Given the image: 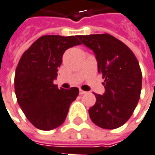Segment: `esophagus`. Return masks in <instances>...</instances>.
Returning <instances> with one entry per match:
<instances>
[{
  "mask_svg": "<svg viewBox=\"0 0 155 155\" xmlns=\"http://www.w3.org/2000/svg\"><path fill=\"white\" fill-rule=\"evenodd\" d=\"M79 93H80V95H83V94H85V93H86V91H82V90H81V89H80Z\"/></svg>",
  "mask_w": 155,
  "mask_h": 155,
  "instance_id": "esophagus-1",
  "label": "esophagus"
}]
</instances>
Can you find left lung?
<instances>
[{
    "label": "left lung",
    "instance_id": "obj_1",
    "mask_svg": "<svg viewBox=\"0 0 155 155\" xmlns=\"http://www.w3.org/2000/svg\"><path fill=\"white\" fill-rule=\"evenodd\" d=\"M91 49L97 60L98 73L105 79L106 92L95 94L96 103L89 110L98 127L114 130L132 115L142 89V72L132 50L109 34L78 35Z\"/></svg>",
    "mask_w": 155,
    "mask_h": 155
}]
</instances>
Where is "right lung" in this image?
Returning <instances> with one entry per match:
<instances>
[{"mask_svg": "<svg viewBox=\"0 0 155 155\" xmlns=\"http://www.w3.org/2000/svg\"><path fill=\"white\" fill-rule=\"evenodd\" d=\"M75 36L42 35L26 49L15 73V93L25 117L37 129L50 130L60 126L79 89H58L53 81L67 49L80 45Z\"/></svg>", "mask_w": 155, "mask_h": 155, "instance_id": "add662e5", "label": "right lung"}]
</instances>
